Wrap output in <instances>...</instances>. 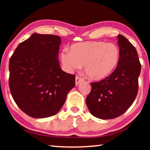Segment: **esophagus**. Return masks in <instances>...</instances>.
<instances>
[{
    "mask_svg": "<svg viewBox=\"0 0 150 150\" xmlns=\"http://www.w3.org/2000/svg\"><path fill=\"white\" fill-rule=\"evenodd\" d=\"M83 81H84L83 78L79 77V76H76V77H75V85H78L80 83L83 82Z\"/></svg>",
    "mask_w": 150,
    "mask_h": 150,
    "instance_id": "obj_1",
    "label": "esophagus"
}]
</instances>
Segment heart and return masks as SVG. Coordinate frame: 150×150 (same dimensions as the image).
<instances>
[{
    "label": "heart",
    "mask_w": 150,
    "mask_h": 150,
    "mask_svg": "<svg viewBox=\"0 0 150 150\" xmlns=\"http://www.w3.org/2000/svg\"><path fill=\"white\" fill-rule=\"evenodd\" d=\"M61 61L68 71L80 69L85 65L88 78L100 80L111 74L120 59V50L114 43L87 42L71 45L70 52L61 53Z\"/></svg>",
    "instance_id": "1"
}]
</instances>
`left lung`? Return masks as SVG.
Returning <instances> with one entry per match:
<instances>
[{"mask_svg": "<svg viewBox=\"0 0 150 150\" xmlns=\"http://www.w3.org/2000/svg\"><path fill=\"white\" fill-rule=\"evenodd\" d=\"M120 59L115 70L104 79L91 83L86 98L90 112L95 117L108 120L122 115L132 105L138 91L141 64L134 45L118 35Z\"/></svg>", "mask_w": 150, "mask_h": 150, "instance_id": "obj_1", "label": "left lung"}]
</instances>
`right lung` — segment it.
Here are the masks:
<instances>
[{
  "label": "right lung",
  "mask_w": 150,
  "mask_h": 150,
  "mask_svg": "<svg viewBox=\"0 0 150 150\" xmlns=\"http://www.w3.org/2000/svg\"><path fill=\"white\" fill-rule=\"evenodd\" d=\"M61 38L33 34L18 45L9 62V87L18 106L35 118L54 116L75 87V76L58 60Z\"/></svg>",
  "instance_id": "add662e5"
}]
</instances>
